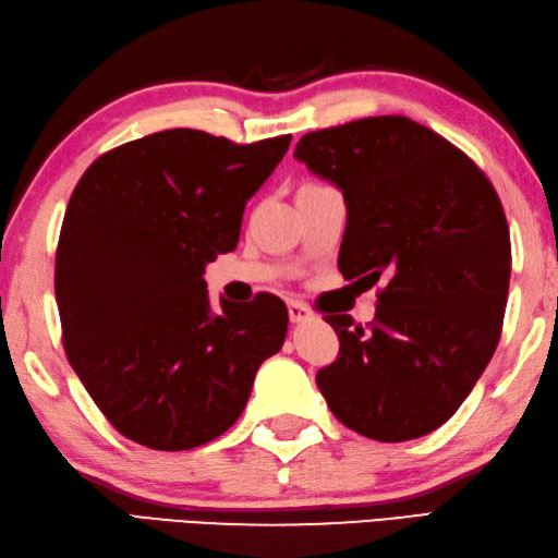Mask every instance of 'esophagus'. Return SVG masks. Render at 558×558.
I'll list each match as a JSON object with an SVG mask.
<instances>
[{
    "mask_svg": "<svg viewBox=\"0 0 558 558\" xmlns=\"http://www.w3.org/2000/svg\"><path fill=\"white\" fill-rule=\"evenodd\" d=\"M308 318H311V308L306 306V303H301V301L289 303V320L291 323H306Z\"/></svg>",
    "mask_w": 558,
    "mask_h": 558,
    "instance_id": "esophagus-1",
    "label": "esophagus"
}]
</instances>
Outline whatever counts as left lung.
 <instances>
[{"mask_svg":"<svg viewBox=\"0 0 558 558\" xmlns=\"http://www.w3.org/2000/svg\"><path fill=\"white\" fill-rule=\"evenodd\" d=\"M293 157L338 186L344 279H384L369 328L328 315L340 356L318 372L332 415L378 442L423 437L457 413L496 352L510 230L478 167L405 116L303 135Z\"/></svg>","mask_w":558,"mask_h":558,"instance_id":"left-lung-1","label":"left lung"}]
</instances>
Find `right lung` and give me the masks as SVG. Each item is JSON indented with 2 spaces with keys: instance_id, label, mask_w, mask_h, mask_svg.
Masks as SVG:
<instances>
[{
  "instance_id": "right-lung-1",
  "label": "right lung",
  "mask_w": 558,
  "mask_h": 558,
  "mask_svg": "<svg viewBox=\"0 0 558 558\" xmlns=\"http://www.w3.org/2000/svg\"><path fill=\"white\" fill-rule=\"evenodd\" d=\"M289 143L160 131L101 155L72 192L56 257L62 342L94 403L133 442L182 451L223 435L287 340L277 296L220 299L216 313L204 271L235 250L245 204Z\"/></svg>"
}]
</instances>
